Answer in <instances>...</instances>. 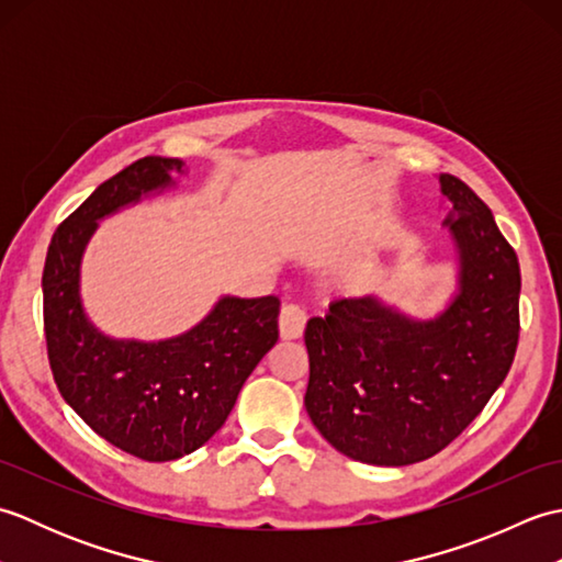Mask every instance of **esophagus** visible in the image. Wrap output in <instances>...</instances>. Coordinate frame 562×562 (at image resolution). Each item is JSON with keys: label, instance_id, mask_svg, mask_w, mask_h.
Masks as SVG:
<instances>
[{"label": "esophagus", "instance_id": "34e87169", "mask_svg": "<svg viewBox=\"0 0 562 562\" xmlns=\"http://www.w3.org/2000/svg\"><path fill=\"white\" fill-rule=\"evenodd\" d=\"M306 324V314L302 306L296 304H284L280 312V338L282 340H296L302 338Z\"/></svg>", "mask_w": 562, "mask_h": 562}]
</instances>
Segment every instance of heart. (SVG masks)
<instances>
[{
  "label": "heart",
  "instance_id": "heart-1",
  "mask_svg": "<svg viewBox=\"0 0 562 562\" xmlns=\"http://www.w3.org/2000/svg\"><path fill=\"white\" fill-rule=\"evenodd\" d=\"M369 270H372V266H369V262H362V266L352 268L348 274H345V284H350V288H357V284H362L367 280Z\"/></svg>",
  "mask_w": 562,
  "mask_h": 562
}]
</instances>
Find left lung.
I'll list each match as a JSON object with an SVG mask.
<instances>
[{
  "label": "left lung",
  "mask_w": 562,
  "mask_h": 562,
  "mask_svg": "<svg viewBox=\"0 0 562 562\" xmlns=\"http://www.w3.org/2000/svg\"><path fill=\"white\" fill-rule=\"evenodd\" d=\"M457 248V292L432 318L376 294L308 318L304 405L330 447L372 465H408L457 439L503 384L519 340L521 274L493 212L439 173Z\"/></svg>",
  "instance_id": "obj_1"
}]
</instances>
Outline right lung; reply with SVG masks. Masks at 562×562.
Returning a JSON list of instances; mask_svg holds the SVG:
<instances>
[{
    "label": "right lung",
    "instance_id": "right-lung-1",
    "mask_svg": "<svg viewBox=\"0 0 562 562\" xmlns=\"http://www.w3.org/2000/svg\"><path fill=\"white\" fill-rule=\"evenodd\" d=\"M181 159L145 157L101 183L57 226L43 270V318L55 384L93 432L145 461L200 449L278 342V296L224 294L181 336L111 338L81 302V258L99 222L176 188Z\"/></svg>",
    "mask_w": 562,
    "mask_h": 562
}]
</instances>
